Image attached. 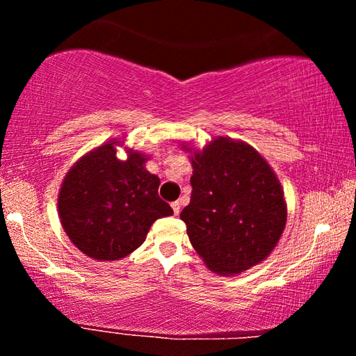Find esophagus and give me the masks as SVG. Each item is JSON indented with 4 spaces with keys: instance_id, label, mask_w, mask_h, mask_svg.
I'll return each mask as SVG.
<instances>
[{
    "instance_id": "obj_1",
    "label": "esophagus",
    "mask_w": 356,
    "mask_h": 356,
    "mask_svg": "<svg viewBox=\"0 0 356 356\" xmlns=\"http://www.w3.org/2000/svg\"><path fill=\"white\" fill-rule=\"evenodd\" d=\"M171 207H172V210H174V215H179V213H180V202H179V201L171 202Z\"/></svg>"
}]
</instances>
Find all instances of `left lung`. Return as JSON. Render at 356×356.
Returning a JSON list of instances; mask_svg holds the SVG:
<instances>
[{"mask_svg": "<svg viewBox=\"0 0 356 356\" xmlns=\"http://www.w3.org/2000/svg\"><path fill=\"white\" fill-rule=\"evenodd\" d=\"M190 152L191 200L180 218L210 272L234 276L275 250L287 221L284 191L267 160L248 143L218 136Z\"/></svg>", "mask_w": 356, "mask_h": 356, "instance_id": "obj_1", "label": "left lung"}]
</instances>
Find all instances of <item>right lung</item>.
<instances>
[{
  "instance_id": "1",
  "label": "right lung",
  "mask_w": 356,
  "mask_h": 356,
  "mask_svg": "<svg viewBox=\"0 0 356 356\" xmlns=\"http://www.w3.org/2000/svg\"><path fill=\"white\" fill-rule=\"evenodd\" d=\"M111 140L89 150L61 184L58 213L70 242L95 261H119L140 248L152 222L172 215L159 196L160 179L146 170L149 155Z\"/></svg>"
}]
</instances>
